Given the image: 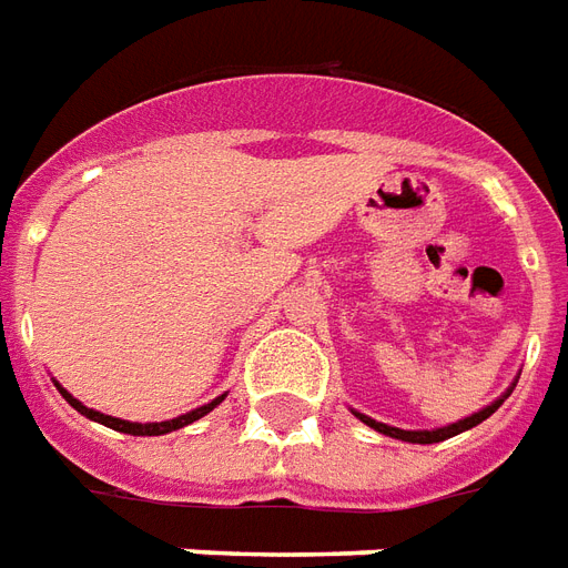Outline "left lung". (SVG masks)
Listing matches in <instances>:
<instances>
[{
    "label": "left lung",
    "mask_w": 568,
    "mask_h": 568,
    "mask_svg": "<svg viewBox=\"0 0 568 568\" xmlns=\"http://www.w3.org/2000/svg\"><path fill=\"white\" fill-rule=\"evenodd\" d=\"M503 405V399L494 405H487L484 412H478V415L466 417V420H459V424H450V426H442V429H420V433H412V429H399V426H387V424H378V420H372V417L366 415H354L363 420V424H369L372 429H378V433H384V436L390 438H403V442H415V445H433V442H445V438L457 436V433H463V429H471V426H478L481 420H487V417L494 415L496 408Z\"/></svg>",
    "instance_id": "8db88e82"
}]
</instances>
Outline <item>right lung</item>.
I'll return each instance as SVG.
<instances>
[{
    "instance_id": "right-lung-1",
    "label": "right lung",
    "mask_w": 568,
    "mask_h": 568,
    "mask_svg": "<svg viewBox=\"0 0 568 568\" xmlns=\"http://www.w3.org/2000/svg\"><path fill=\"white\" fill-rule=\"evenodd\" d=\"M60 387V384H57ZM60 393L65 396V403L72 405L74 412H81V415H87L90 420H99V424L111 426V429H118V433H130V436H165V433H172V429H181V426L193 424V420H199V417H205L214 408V405L221 403V399H214V403L202 405V408H196V412H190V415H181L175 417V420H163V424H130V420H120V417H111V415H99V412H93V408H87V405H81L78 399H74L72 393H65L63 387H60Z\"/></svg>"
}]
</instances>
